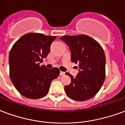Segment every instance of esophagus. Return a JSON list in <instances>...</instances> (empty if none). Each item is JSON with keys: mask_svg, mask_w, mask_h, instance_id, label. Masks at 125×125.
Masks as SVG:
<instances>
[{"mask_svg": "<svg viewBox=\"0 0 125 125\" xmlns=\"http://www.w3.org/2000/svg\"><path fill=\"white\" fill-rule=\"evenodd\" d=\"M64 74H65V73H64L63 72H62V71H60V76H63V75H64Z\"/></svg>", "mask_w": 125, "mask_h": 125, "instance_id": "34e87169", "label": "esophagus"}]
</instances>
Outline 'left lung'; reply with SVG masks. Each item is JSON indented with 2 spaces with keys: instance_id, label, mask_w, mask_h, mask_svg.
<instances>
[{
  "instance_id": "8db88e82",
  "label": "left lung",
  "mask_w": 125,
  "mask_h": 125,
  "mask_svg": "<svg viewBox=\"0 0 125 125\" xmlns=\"http://www.w3.org/2000/svg\"><path fill=\"white\" fill-rule=\"evenodd\" d=\"M69 46L71 60L78 64V73L73 77L68 72L71 82L64 87L65 94L73 100L84 101L92 98L101 88L105 80L106 59L104 50L96 40L89 36H62Z\"/></svg>"
}]
</instances>
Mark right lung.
Segmentation results:
<instances>
[{"label": "right lung", "instance_id": "1", "mask_svg": "<svg viewBox=\"0 0 125 125\" xmlns=\"http://www.w3.org/2000/svg\"><path fill=\"white\" fill-rule=\"evenodd\" d=\"M55 36L29 33L15 43L9 53L10 77L18 92L30 99L45 96L51 82L60 74L57 68L47 69L40 65L50 52Z\"/></svg>", "mask_w": 125, "mask_h": 125}]
</instances>
